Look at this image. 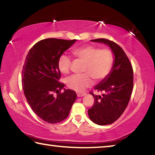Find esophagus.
<instances>
[{
    "label": "esophagus",
    "mask_w": 155,
    "mask_h": 155,
    "mask_svg": "<svg viewBox=\"0 0 155 155\" xmlns=\"http://www.w3.org/2000/svg\"><path fill=\"white\" fill-rule=\"evenodd\" d=\"M86 95V93H78L77 94V96L78 97H83L84 96Z\"/></svg>",
    "instance_id": "1"
}]
</instances>
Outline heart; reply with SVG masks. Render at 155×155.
Instances as JSON below:
<instances>
[{"instance_id": "obj_1", "label": "heart", "mask_w": 155, "mask_h": 155, "mask_svg": "<svg viewBox=\"0 0 155 155\" xmlns=\"http://www.w3.org/2000/svg\"><path fill=\"white\" fill-rule=\"evenodd\" d=\"M77 58L85 61L84 74H74L67 79L68 87L76 91H83L93 84V78L101 81L109 74L114 64V55L109 49H101L93 45L79 47L72 51ZM71 59L62 54L58 59V68L63 74L70 72Z\"/></svg>"}]
</instances>
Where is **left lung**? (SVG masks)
I'll list each match as a JSON object with an SVG mask.
<instances>
[{
	"label": "left lung",
	"mask_w": 155,
	"mask_h": 155,
	"mask_svg": "<svg viewBox=\"0 0 155 155\" xmlns=\"http://www.w3.org/2000/svg\"><path fill=\"white\" fill-rule=\"evenodd\" d=\"M91 41L109 46L114 60L109 74L94 87L103 91V95L90 92L95 101L88 110V115L96 124H111L121 116L130 101L133 87V68L124 51L116 43L103 38Z\"/></svg>",
	"instance_id": "8db88e82"
}]
</instances>
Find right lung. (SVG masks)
<instances>
[{
  "label": "right lung",
  "mask_w": 155,
  "mask_h": 155,
  "mask_svg": "<svg viewBox=\"0 0 155 155\" xmlns=\"http://www.w3.org/2000/svg\"><path fill=\"white\" fill-rule=\"evenodd\" d=\"M76 41L42 40L31 48L25 59L22 72L25 96L34 113L44 122L55 124L63 121L77 99L75 91L65 89L64 84L58 81L61 77L58 59ZM62 89L64 92L60 93Z\"/></svg>",
  "instance_id": "right-lung-1"
}]
</instances>
